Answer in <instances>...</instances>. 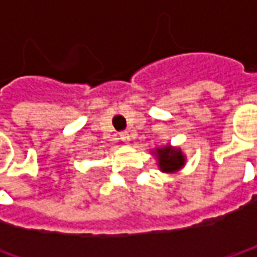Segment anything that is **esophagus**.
I'll use <instances>...</instances> for the list:
<instances>
[{"instance_id":"obj_1","label":"esophagus","mask_w":257,"mask_h":257,"mask_svg":"<svg viewBox=\"0 0 257 257\" xmlns=\"http://www.w3.org/2000/svg\"><path fill=\"white\" fill-rule=\"evenodd\" d=\"M120 140L124 142V143H128L130 142V136L127 132H123V133H120Z\"/></svg>"}]
</instances>
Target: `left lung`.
<instances>
[{
	"instance_id": "obj_1",
	"label": "left lung",
	"mask_w": 257,
	"mask_h": 257,
	"mask_svg": "<svg viewBox=\"0 0 257 257\" xmlns=\"http://www.w3.org/2000/svg\"><path fill=\"white\" fill-rule=\"evenodd\" d=\"M153 153L157 157L160 170L164 173H174L180 170L184 166V162H186L182 150L174 149L172 146L159 147V149H156V152H153Z\"/></svg>"
}]
</instances>
